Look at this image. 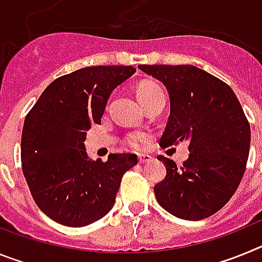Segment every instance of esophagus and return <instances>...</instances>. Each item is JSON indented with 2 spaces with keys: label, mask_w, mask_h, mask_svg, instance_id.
Instances as JSON below:
<instances>
[{
  "label": "esophagus",
  "mask_w": 262,
  "mask_h": 262,
  "mask_svg": "<svg viewBox=\"0 0 262 262\" xmlns=\"http://www.w3.org/2000/svg\"><path fill=\"white\" fill-rule=\"evenodd\" d=\"M138 160L140 164H145V163H149V161H151L152 156H149V155H139Z\"/></svg>",
  "instance_id": "obj_1"
}]
</instances>
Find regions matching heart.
Masks as SVG:
<instances>
[{"label": "heart", "mask_w": 262, "mask_h": 262, "mask_svg": "<svg viewBox=\"0 0 262 262\" xmlns=\"http://www.w3.org/2000/svg\"><path fill=\"white\" fill-rule=\"evenodd\" d=\"M160 93H164L163 89L155 81H142L136 88V96H138L139 101L143 106L149 102L151 99H154L156 96H159ZM147 140L148 135L144 133H131L126 136V144L129 145V147L136 148V149L142 148Z\"/></svg>", "instance_id": "b5f03b06"}]
</instances>
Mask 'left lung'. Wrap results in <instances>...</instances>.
Instances as JSON below:
<instances>
[{"mask_svg": "<svg viewBox=\"0 0 262 262\" xmlns=\"http://www.w3.org/2000/svg\"><path fill=\"white\" fill-rule=\"evenodd\" d=\"M165 85L170 115L161 147L189 142V159L166 168L154 190L160 206L174 216L201 221L223 207L242 181L251 144V127L239 99L226 82L193 66H139Z\"/></svg>", "mask_w": 262, "mask_h": 262, "instance_id": "8db88e82", "label": "left lung"}]
</instances>
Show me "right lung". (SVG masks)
<instances>
[{"instance_id":"add662e5","label":"right lung","mask_w":262,"mask_h":262,"mask_svg":"<svg viewBox=\"0 0 262 262\" xmlns=\"http://www.w3.org/2000/svg\"><path fill=\"white\" fill-rule=\"evenodd\" d=\"M136 72L129 66L81 68L51 82L25 119L22 170L39 209L52 221L84 227L114 206L120 181L138 164L133 154L90 160L85 139L101 123L111 92Z\"/></svg>"}]
</instances>
